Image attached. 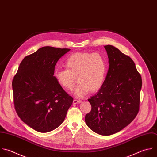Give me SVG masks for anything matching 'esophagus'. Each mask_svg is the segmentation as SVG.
Returning a JSON list of instances; mask_svg holds the SVG:
<instances>
[{"mask_svg": "<svg viewBox=\"0 0 157 157\" xmlns=\"http://www.w3.org/2000/svg\"><path fill=\"white\" fill-rule=\"evenodd\" d=\"M82 102L81 100H78V99H74V101H73V104H79Z\"/></svg>", "mask_w": 157, "mask_h": 157, "instance_id": "esophagus-1", "label": "esophagus"}]
</instances>
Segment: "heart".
I'll use <instances>...</instances> for the list:
<instances>
[{
  "mask_svg": "<svg viewBox=\"0 0 157 157\" xmlns=\"http://www.w3.org/2000/svg\"><path fill=\"white\" fill-rule=\"evenodd\" d=\"M65 66V69H56L54 77L59 85L68 91L73 89L77 78L78 84L74 93L77 98L85 96L90 91H98L104 83L107 66L99 53H75L67 59Z\"/></svg>",
  "mask_w": 157,
  "mask_h": 157,
  "instance_id": "obj_1",
  "label": "heart"
}]
</instances>
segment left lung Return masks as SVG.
Instances as JSON below:
<instances>
[{"label": "left lung", "mask_w": 157, "mask_h": 157, "mask_svg": "<svg viewBox=\"0 0 157 157\" xmlns=\"http://www.w3.org/2000/svg\"><path fill=\"white\" fill-rule=\"evenodd\" d=\"M104 48L109 70L101 88L88 99L91 110L85 120L93 131L109 136L123 129L137 115L142 78L131 58L112 45Z\"/></svg>", "instance_id": "left-lung-1"}]
</instances>
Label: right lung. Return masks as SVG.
Wrapping results in <instances>:
<instances>
[{"instance_id": "obj_1", "label": "right lung", "mask_w": 157, "mask_h": 157, "mask_svg": "<svg viewBox=\"0 0 157 157\" xmlns=\"http://www.w3.org/2000/svg\"><path fill=\"white\" fill-rule=\"evenodd\" d=\"M71 49L44 47L26 56L12 82L15 108L33 129L51 131L64 121L73 102L54 77L58 61Z\"/></svg>"}]
</instances>
